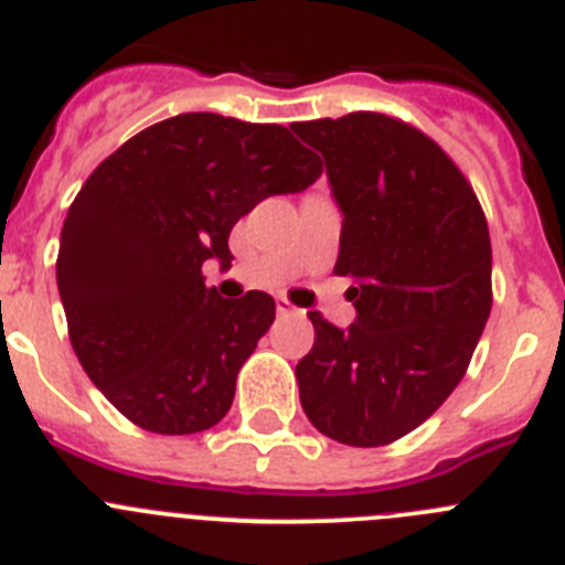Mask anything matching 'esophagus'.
Listing matches in <instances>:
<instances>
[{
  "instance_id": "obj_1",
  "label": "esophagus",
  "mask_w": 565,
  "mask_h": 565,
  "mask_svg": "<svg viewBox=\"0 0 565 565\" xmlns=\"http://www.w3.org/2000/svg\"><path fill=\"white\" fill-rule=\"evenodd\" d=\"M277 313L279 317H291V313H299V311L291 306V302H288L286 297H277Z\"/></svg>"
}]
</instances>
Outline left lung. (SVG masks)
<instances>
[{"instance_id": "1", "label": "left lung", "mask_w": 565, "mask_h": 565, "mask_svg": "<svg viewBox=\"0 0 565 565\" xmlns=\"http://www.w3.org/2000/svg\"><path fill=\"white\" fill-rule=\"evenodd\" d=\"M326 158L356 322L311 311L302 411L322 436L382 447L416 430L467 373L492 308V246L476 192L433 138L382 113L291 124Z\"/></svg>"}]
</instances>
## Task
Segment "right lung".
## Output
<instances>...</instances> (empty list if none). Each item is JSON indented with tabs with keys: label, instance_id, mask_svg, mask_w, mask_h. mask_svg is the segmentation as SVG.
Here are the masks:
<instances>
[{
	"label": "right lung",
	"instance_id": "1",
	"mask_svg": "<svg viewBox=\"0 0 565 565\" xmlns=\"http://www.w3.org/2000/svg\"><path fill=\"white\" fill-rule=\"evenodd\" d=\"M319 172L317 154L279 124L183 113L89 174L64 217L56 282L84 373L129 422L186 436L226 416L274 299H223L201 268L232 266L234 223Z\"/></svg>",
	"mask_w": 565,
	"mask_h": 565
}]
</instances>
